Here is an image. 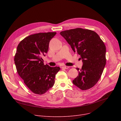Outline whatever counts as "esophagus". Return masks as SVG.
<instances>
[{
    "instance_id": "obj_1",
    "label": "esophagus",
    "mask_w": 121,
    "mask_h": 121,
    "mask_svg": "<svg viewBox=\"0 0 121 121\" xmlns=\"http://www.w3.org/2000/svg\"><path fill=\"white\" fill-rule=\"evenodd\" d=\"M69 68V67H68V66H64L62 67V68H63V69H68Z\"/></svg>"
}]
</instances>
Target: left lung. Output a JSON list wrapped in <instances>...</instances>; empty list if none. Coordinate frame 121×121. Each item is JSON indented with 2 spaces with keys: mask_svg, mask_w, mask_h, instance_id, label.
I'll return each instance as SVG.
<instances>
[{
  "mask_svg": "<svg viewBox=\"0 0 121 121\" xmlns=\"http://www.w3.org/2000/svg\"><path fill=\"white\" fill-rule=\"evenodd\" d=\"M60 35L71 46L73 50L80 55L83 65L77 68L78 76L73 83L82 90L96 84L106 64V47L98 34L94 31L77 28L62 31Z\"/></svg>",
  "mask_w": 121,
  "mask_h": 121,
  "instance_id": "8db88e82",
  "label": "left lung"
}]
</instances>
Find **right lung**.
I'll return each mask as SVG.
<instances>
[{
	"mask_svg": "<svg viewBox=\"0 0 121 121\" xmlns=\"http://www.w3.org/2000/svg\"><path fill=\"white\" fill-rule=\"evenodd\" d=\"M56 32L39 33L25 38L18 44L14 61L17 71L24 83L35 94L42 95L53 87L60 67L44 65L49 43Z\"/></svg>",
	"mask_w": 121,
	"mask_h": 121,
	"instance_id": "add662e5",
	"label": "right lung"
}]
</instances>
